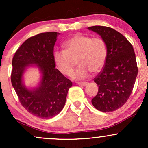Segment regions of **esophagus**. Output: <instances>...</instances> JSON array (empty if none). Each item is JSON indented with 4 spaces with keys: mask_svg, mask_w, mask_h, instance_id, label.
I'll list each match as a JSON object with an SVG mask.
<instances>
[{
    "mask_svg": "<svg viewBox=\"0 0 148 148\" xmlns=\"http://www.w3.org/2000/svg\"><path fill=\"white\" fill-rule=\"evenodd\" d=\"M76 84L79 85V86H86V85L88 84L87 82H77L76 83Z\"/></svg>",
    "mask_w": 148,
    "mask_h": 148,
    "instance_id": "obj_1",
    "label": "esophagus"
}]
</instances>
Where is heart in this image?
<instances>
[{
  "label": "heart",
  "mask_w": 148,
  "mask_h": 148,
  "mask_svg": "<svg viewBox=\"0 0 148 148\" xmlns=\"http://www.w3.org/2000/svg\"><path fill=\"white\" fill-rule=\"evenodd\" d=\"M64 49L53 52L54 62L62 74L70 76L74 70V60L77 59L79 67L72 75L74 79H84L90 72H99L106 62L108 50L101 37L76 33L64 42Z\"/></svg>",
  "instance_id": "obj_1"
}]
</instances>
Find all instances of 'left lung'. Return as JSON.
Instances as JSON below:
<instances>
[{
	"instance_id": "left-lung-1",
	"label": "left lung",
	"mask_w": 148,
	"mask_h": 148,
	"mask_svg": "<svg viewBox=\"0 0 148 148\" xmlns=\"http://www.w3.org/2000/svg\"><path fill=\"white\" fill-rule=\"evenodd\" d=\"M88 29L99 34L108 50L102 70L94 79L99 90L92 103L100 111H114L127 102L136 79L138 67L133 46L109 27L95 25Z\"/></svg>"
}]
</instances>
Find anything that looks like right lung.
Wrapping results in <instances>:
<instances>
[{"instance_id": "obj_1", "label": "right lung", "mask_w": 148, "mask_h": 148, "mask_svg": "<svg viewBox=\"0 0 148 148\" xmlns=\"http://www.w3.org/2000/svg\"><path fill=\"white\" fill-rule=\"evenodd\" d=\"M58 33H40L26 40L16 50L12 58L11 82L20 103L30 113L49 119L62 111L66 101L70 80L56 68L53 48ZM33 64L40 69L42 77L40 86L29 90L22 81L25 68Z\"/></svg>"}]
</instances>
